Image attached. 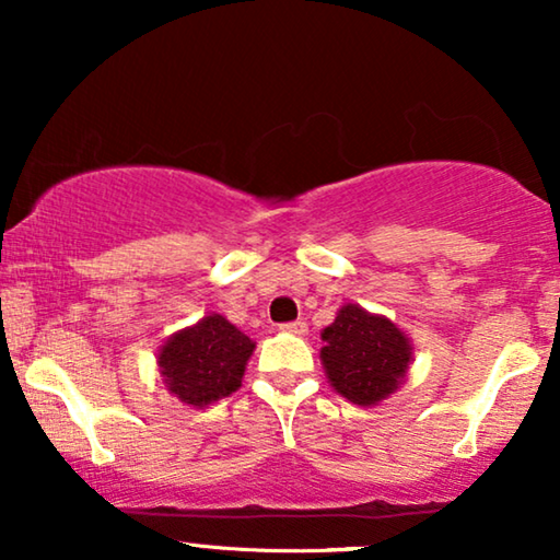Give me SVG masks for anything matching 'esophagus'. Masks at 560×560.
I'll return each mask as SVG.
<instances>
[{"label":"esophagus","instance_id":"1","mask_svg":"<svg viewBox=\"0 0 560 560\" xmlns=\"http://www.w3.org/2000/svg\"><path fill=\"white\" fill-rule=\"evenodd\" d=\"M280 328H282V331H288V334L303 336L305 331H308V324H305L303 318H298V320H288V324H280Z\"/></svg>","mask_w":560,"mask_h":560}]
</instances>
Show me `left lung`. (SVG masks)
<instances>
[{
	"label": "left lung",
	"instance_id": "obj_1",
	"mask_svg": "<svg viewBox=\"0 0 560 560\" xmlns=\"http://www.w3.org/2000/svg\"><path fill=\"white\" fill-rule=\"evenodd\" d=\"M320 339L326 341L320 362L328 380L354 405H374L395 393L412 359L408 336L359 305H343Z\"/></svg>",
	"mask_w": 560,
	"mask_h": 560
}]
</instances>
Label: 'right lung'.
Masks as SVG:
<instances>
[{
	"mask_svg": "<svg viewBox=\"0 0 560 560\" xmlns=\"http://www.w3.org/2000/svg\"><path fill=\"white\" fill-rule=\"evenodd\" d=\"M255 341L224 316H206L196 326L171 336L158 364L165 385L178 400L203 408L229 397L242 385Z\"/></svg>",
	"mask_w": 560,
	"mask_h": 560,
	"instance_id": "add662e5",
	"label": "right lung"
}]
</instances>
